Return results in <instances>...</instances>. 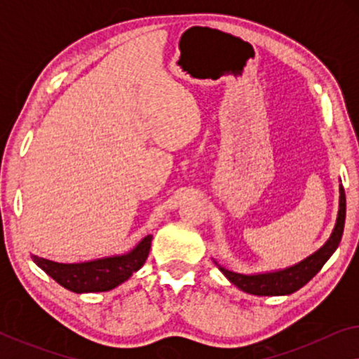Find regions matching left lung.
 <instances>
[{
	"label": "left lung",
	"instance_id": "8db88e82",
	"mask_svg": "<svg viewBox=\"0 0 359 359\" xmlns=\"http://www.w3.org/2000/svg\"><path fill=\"white\" fill-rule=\"evenodd\" d=\"M345 215L346 198L345 189H343V186L340 184V199H338V214L335 227H333L327 242L323 243L317 252H313L312 255H309L307 258H304L302 262L283 269H273V271L253 274L230 271V269L220 266L215 259L214 263L217 264L220 273H222L233 286H237L240 291L253 294V296H289V294L296 292L302 286H306V284L320 271L323 264L327 263V259L330 258L333 252L338 248L343 235V227H345Z\"/></svg>",
	"mask_w": 359,
	"mask_h": 359
}]
</instances>
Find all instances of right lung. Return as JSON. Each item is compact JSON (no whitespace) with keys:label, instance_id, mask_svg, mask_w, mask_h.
<instances>
[{"label":"right lung","instance_id":"1","mask_svg":"<svg viewBox=\"0 0 359 359\" xmlns=\"http://www.w3.org/2000/svg\"><path fill=\"white\" fill-rule=\"evenodd\" d=\"M151 247V235H147L127 253L88 259L81 263H57L32 255L34 263L68 291L76 294L106 292L126 283L144 266Z\"/></svg>","mask_w":359,"mask_h":359}]
</instances>
